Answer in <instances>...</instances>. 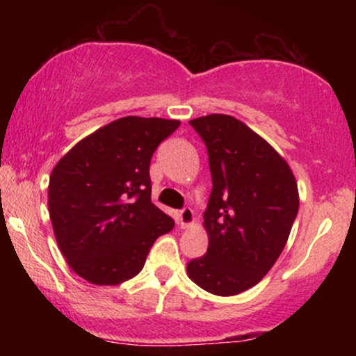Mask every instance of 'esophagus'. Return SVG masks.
<instances>
[{"mask_svg":"<svg viewBox=\"0 0 356 356\" xmlns=\"http://www.w3.org/2000/svg\"><path fill=\"white\" fill-rule=\"evenodd\" d=\"M192 222H194V212H192L191 207H184V209L179 212V224H181L182 229H186V227H189Z\"/></svg>","mask_w":356,"mask_h":356,"instance_id":"1","label":"esophagus"}]
</instances>
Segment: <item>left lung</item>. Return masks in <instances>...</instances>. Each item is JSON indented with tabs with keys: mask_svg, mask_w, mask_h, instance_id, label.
<instances>
[{
	"mask_svg": "<svg viewBox=\"0 0 356 356\" xmlns=\"http://www.w3.org/2000/svg\"><path fill=\"white\" fill-rule=\"evenodd\" d=\"M189 124L206 144L212 191L204 212L209 246L187 263V275L212 295H239L263 280L286 246L300 207L296 179L238 118L212 113Z\"/></svg>",
	"mask_w": 356,
	"mask_h": 356,
	"instance_id": "left-lung-1",
	"label": "left lung"
}]
</instances>
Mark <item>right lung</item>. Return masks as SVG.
Here are the masks:
<instances>
[{
  "mask_svg": "<svg viewBox=\"0 0 356 356\" xmlns=\"http://www.w3.org/2000/svg\"><path fill=\"white\" fill-rule=\"evenodd\" d=\"M179 120L124 117L80 140L60 159L48 186V211L61 254L99 286L140 273L174 219L150 201V159Z\"/></svg>",
  "mask_w": 356,
  "mask_h": 356,
  "instance_id": "right-lung-1",
  "label": "right lung"
}]
</instances>
